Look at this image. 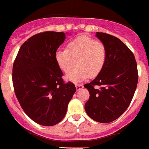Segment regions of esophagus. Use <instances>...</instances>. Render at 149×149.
Wrapping results in <instances>:
<instances>
[{"mask_svg":"<svg viewBox=\"0 0 149 149\" xmlns=\"http://www.w3.org/2000/svg\"><path fill=\"white\" fill-rule=\"evenodd\" d=\"M75 86H76V88H77V90L78 91V90L81 89V88H84V85L83 84H75Z\"/></svg>","mask_w":149,"mask_h":149,"instance_id":"esophagus-1","label":"esophagus"}]
</instances>
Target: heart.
<instances>
[{
	"label": "heart",
	"instance_id": "obj_1",
	"mask_svg": "<svg viewBox=\"0 0 149 149\" xmlns=\"http://www.w3.org/2000/svg\"><path fill=\"white\" fill-rule=\"evenodd\" d=\"M106 58V45L85 35L69 41L65 49L58 50L54 54L56 63L65 74L72 70L75 61L77 67L65 77L75 83L87 80L90 76H97L105 66Z\"/></svg>",
	"mask_w": 149,
	"mask_h": 149
}]
</instances>
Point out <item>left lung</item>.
Wrapping results in <instances>:
<instances>
[{
  "label": "left lung",
  "instance_id": "left-lung-1",
  "mask_svg": "<svg viewBox=\"0 0 149 149\" xmlns=\"http://www.w3.org/2000/svg\"><path fill=\"white\" fill-rule=\"evenodd\" d=\"M96 37L106 45L107 58L102 72L84 85L90 95L85 110L92 120L107 123L128 109L137 88L138 72L134 55L119 38L103 32H97Z\"/></svg>",
  "mask_w": 149,
  "mask_h": 149
}]
</instances>
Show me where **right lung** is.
Returning <instances> with one entry per match:
<instances>
[{
  "label": "right lung",
  "mask_w": 149,
  "mask_h": 149,
  "mask_svg": "<svg viewBox=\"0 0 149 149\" xmlns=\"http://www.w3.org/2000/svg\"><path fill=\"white\" fill-rule=\"evenodd\" d=\"M65 38L63 32L36 34L20 46L13 63L12 83L17 100L29 117L44 126L63 119L76 91L72 82L64 83L54 60Z\"/></svg>",
  "instance_id": "obj_1"
}]
</instances>
